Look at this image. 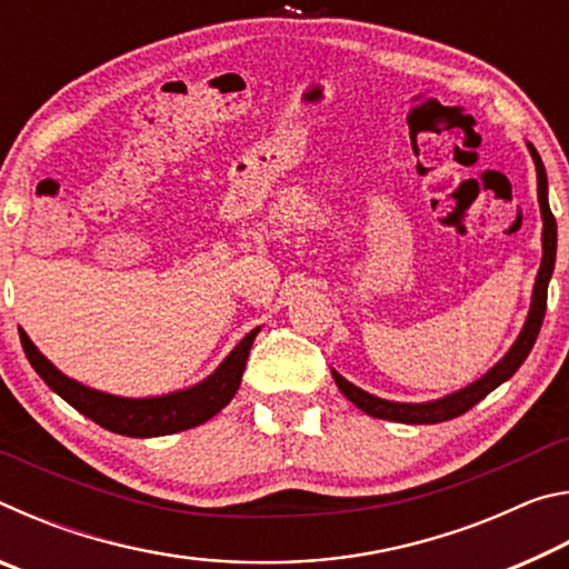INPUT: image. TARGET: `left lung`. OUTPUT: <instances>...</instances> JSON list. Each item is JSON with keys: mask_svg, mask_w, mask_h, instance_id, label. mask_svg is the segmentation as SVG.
<instances>
[{"mask_svg": "<svg viewBox=\"0 0 569 569\" xmlns=\"http://www.w3.org/2000/svg\"><path fill=\"white\" fill-rule=\"evenodd\" d=\"M529 156L535 160L537 168V200H539V213H542V263H539V271L535 278L532 288V303H529L527 321L519 331L517 341L509 346V351L499 359L492 369H489L485 377L471 381L469 387L451 391L447 397L435 399V401H421V403H409V401H389L381 397H373V393L353 387L351 381H346L339 371H333V381L339 391L349 399L353 407L369 413L373 419H387V421H401V423H439L459 417V413L469 411L475 403L487 397L489 391H495L499 383L515 377V371L525 363V359L532 351L537 341V333L542 329L545 308H547V286H550V278L555 271V256H557V223L550 210V200H547V172L542 166V158L537 156V150L529 146Z\"/></svg>", "mask_w": 569, "mask_h": 569, "instance_id": "obj_1", "label": "left lung"}]
</instances>
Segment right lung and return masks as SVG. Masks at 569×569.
I'll return each mask as SVG.
<instances>
[{"label": "right lung", "instance_id": "right-lung-1", "mask_svg": "<svg viewBox=\"0 0 569 569\" xmlns=\"http://www.w3.org/2000/svg\"><path fill=\"white\" fill-rule=\"evenodd\" d=\"M258 331H261V326H256L253 331L246 333L236 349L203 381L192 383L188 389L146 399L114 397V393L84 387V383L70 379L67 373L57 369L22 329H19V339H22V349L27 359H30L32 369L40 373L42 381L57 397H62L70 407H74L108 431H114V435L148 439L200 427V423L213 419L220 409H226L230 399L236 397L240 379H243L250 346H253Z\"/></svg>", "mask_w": 569, "mask_h": 569}]
</instances>
